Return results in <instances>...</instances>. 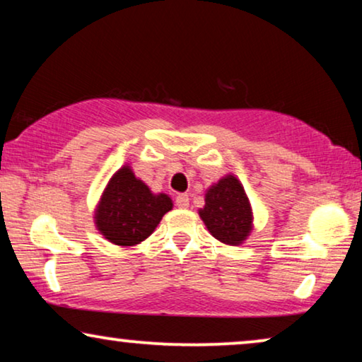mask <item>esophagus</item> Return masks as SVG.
<instances>
[{"label":"esophagus","mask_w":362,"mask_h":362,"mask_svg":"<svg viewBox=\"0 0 362 362\" xmlns=\"http://www.w3.org/2000/svg\"><path fill=\"white\" fill-rule=\"evenodd\" d=\"M176 206L181 207V209H187L189 207V196L187 194H180L176 197Z\"/></svg>","instance_id":"34e87169"}]
</instances>
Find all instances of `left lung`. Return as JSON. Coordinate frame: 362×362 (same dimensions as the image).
Masks as SVG:
<instances>
[{
  "mask_svg": "<svg viewBox=\"0 0 362 362\" xmlns=\"http://www.w3.org/2000/svg\"><path fill=\"white\" fill-rule=\"evenodd\" d=\"M204 202L199 216L211 235L226 245H242L254 229V212L242 182L226 175L206 191Z\"/></svg>",
  "mask_w": 362,
  "mask_h": 362,
  "instance_id": "8db88e82",
  "label": "left lung"
}]
</instances>
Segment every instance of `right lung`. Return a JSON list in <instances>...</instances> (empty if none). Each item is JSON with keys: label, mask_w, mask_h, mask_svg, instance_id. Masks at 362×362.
<instances>
[{"label": "right lung", "mask_w": 362, "mask_h": 362, "mask_svg": "<svg viewBox=\"0 0 362 362\" xmlns=\"http://www.w3.org/2000/svg\"><path fill=\"white\" fill-rule=\"evenodd\" d=\"M173 209L171 197L151 192L130 165L122 166L107 182L95 207V227L112 244L133 247L148 239L163 216Z\"/></svg>", "instance_id": "add662e5"}]
</instances>
